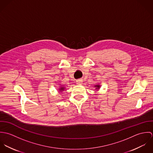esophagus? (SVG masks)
Wrapping results in <instances>:
<instances>
[{"mask_svg": "<svg viewBox=\"0 0 153 153\" xmlns=\"http://www.w3.org/2000/svg\"><path fill=\"white\" fill-rule=\"evenodd\" d=\"M76 82H77V84L81 85L82 84V81H81V79H77Z\"/></svg>", "mask_w": 153, "mask_h": 153, "instance_id": "obj_1", "label": "esophagus"}]
</instances>
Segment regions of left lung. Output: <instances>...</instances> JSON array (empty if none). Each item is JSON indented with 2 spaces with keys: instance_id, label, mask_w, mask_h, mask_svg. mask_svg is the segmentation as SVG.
<instances>
[{
  "instance_id": "1",
  "label": "left lung",
  "mask_w": 153,
  "mask_h": 153,
  "mask_svg": "<svg viewBox=\"0 0 153 153\" xmlns=\"http://www.w3.org/2000/svg\"><path fill=\"white\" fill-rule=\"evenodd\" d=\"M95 87H97L96 89H98V88H99V87H100V85H95Z\"/></svg>"
}]
</instances>
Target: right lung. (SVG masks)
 I'll return each mask as SVG.
<instances>
[{
    "label": "right lung",
    "instance_id": "right-lung-1",
    "mask_svg": "<svg viewBox=\"0 0 153 153\" xmlns=\"http://www.w3.org/2000/svg\"><path fill=\"white\" fill-rule=\"evenodd\" d=\"M64 88H60V91H62V90H64Z\"/></svg>",
    "mask_w": 153,
    "mask_h": 153
}]
</instances>
